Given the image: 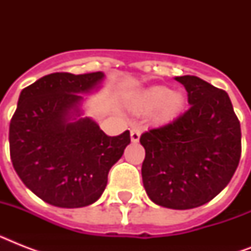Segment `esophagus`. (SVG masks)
<instances>
[{"label":"esophagus","mask_w":251,"mask_h":251,"mask_svg":"<svg viewBox=\"0 0 251 251\" xmlns=\"http://www.w3.org/2000/svg\"><path fill=\"white\" fill-rule=\"evenodd\" d=\"M130 137H131V142H138L139 141V138H141V129L137 127V126H134L133 129L130 130Z\"/></svg>","instance_id":"34e87169"}]
</instances>
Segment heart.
Segmentation results:
<instances>
[{"mask_svg":"<svg viewBox=\"0 0 251 251\" xmlns=\"http://www.w3.org/2000/svg\"><path fill=\"white\" fill-rule=\"evenodd\" d=\"M183 106V96L179 92H172L168 87L157 86L145 91L138 100V108L142 112L156 110L161 121L175 118Z\"/></svg>","mask_w":251,"mask_h":251,"instance_id":"b5f03b06","label":"heart"}]
</instances>
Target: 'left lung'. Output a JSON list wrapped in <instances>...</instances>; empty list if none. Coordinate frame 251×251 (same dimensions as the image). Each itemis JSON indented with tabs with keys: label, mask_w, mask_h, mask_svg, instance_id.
I'll return each instance as SVG.
<instances>
[{
	"label": "left lung",
	"mask_w": 251,
	"mask_h": 251,
	"mask_svg": "<svg viewBox=\"0 0 251 251\" xmlns=\"http://www.w3.org/2000/svg\"><path fill=\"white\" fill-rule=\"evenodd\" d=\"M176 80L186 88L190 108L142 134V178L152 202L189 210L229 183L241 157V127L226 91L194 75Z\"/></svg>",
	"instance_id": "8db88e82"
}]
</instances>
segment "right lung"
Here are the masks:
<instances>
[{"label":"right lung","instance_id":"add662e5","mask_svg":"<svg viewBox=\"0 0 251 251\" xmlns=\"http://www.w3.org/2000/svg\"><path fill=\"white\" fill-rule=\"evenodd\" d=\"M101 72L53 73L23 88L10 121V157L25 186L62 208L92 204L108 173L130 143V131L109 137L80 116V94L95 88ZM75 119V122H70Z\"/></svg>","mask_w":251,"mask_h":251}]
</instances>
